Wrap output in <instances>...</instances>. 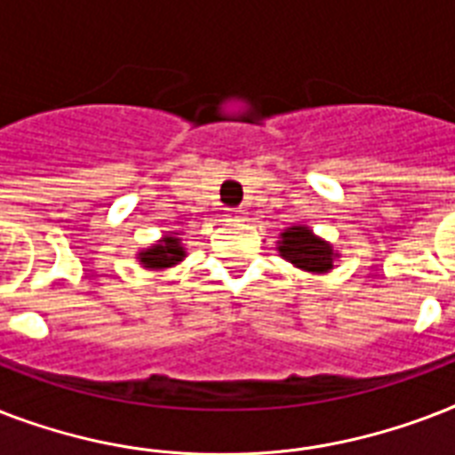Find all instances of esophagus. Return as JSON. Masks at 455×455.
Here are the masks:
<instances>
[{"label":"esophagus","instance_id":"1","mask_svg":"<svg viewBox=\"0 0 455 455\" xmlns=\"http://www.w3.org/2000/svg\"><path fill=\"white\" fill-rule=\"evenodd\" d=\"M228 220L245 221V220H248V212H245L243 207H238V210H231V212H228Z\"/></svg>","mask_w":455,"mask_h":455}]
</instances>
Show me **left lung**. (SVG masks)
I'll list each match as a JSON object with an SVG mask.
<instances>
[{"label":"left lung","mask_w":455,"mask_h":455,"mask_svg":"<svg viewBox=\"0 0 455 455\" xmlns=\"http://www.w3.org/2000/svg\"><path fill=\"white\" fill-rule=\"evenodd\" d=\"M278 238H281L276 243L278 255L283 257L285 262H291L295 269L309 271V274H328L335 267L332 262L339 257L332 243L323 241L307 224H292L283 228Z\"/></svg>","instance_id":"8db88e82"}]
</instances>
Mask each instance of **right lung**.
<instances>
[{"label":"right lung","instance_id":"add662e5","mask_svg":"<svg viewBox=\"0 0 455 455\" xmlns=\"http://www.w3.org/2000/svg\"><path fill=\"white\" fill-rule=\"evenodd\" d=\"M184 241L174 231H167L160 241H156L148 248L139 250L137 262L148 271H164L170 267H177L179 262H184Z\"/></svg>","mask_w":455,"mask_h":455}]
</instances>
